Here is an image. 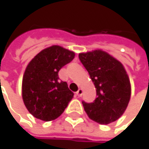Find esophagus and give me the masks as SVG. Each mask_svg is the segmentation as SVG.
Instances as JSON below:
<instances>
[{"instance_id":"1","label":"esophagus","mask_w":149,"mask_h":149,"mask_svg":"<svg viewBox=\"0 0 149 149\" xmlns=\"http://www.w3.org/2000/svg\"><path fill=\"white\" fill-rule=\"evenodd\" d=\"M82 94H83V90H82L81 88H79L78 91L76 92V95H77L78 97H81V96L82 95Z\"/></svg>"}]
</instances>
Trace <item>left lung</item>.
<instances>
[{"instance_id": "1", "label": "left lung", "mask_w": 149, "mask_h": 149, "mask_svg": "<svg viewBox=\"0 0 149 149\" xmlns=\"http://www.w3.org/2000/svg\"><path fill=\"white\" fill-rule=\"evenodd\" d=\"M96 88L94 102H82L88 116L100 124H109L125 112L131 96V85L123 65L101 49L79 54Z\"/></svg>"}]
</instances>
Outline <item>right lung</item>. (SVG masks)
<instances>
[{
    "mask_svg": "<svg viewBox=\"0 0 149 149\" xmlns=\"http://www.w3.org/2000/svg\"><path fill=\"white\" fill-rule=\"evenodd\" d=\"M74 53L54 45L41 50L28 64L22 78V99L36 118L49 121L58 118L74 97L68 83L59 80L60 69Z\"/></svg>",
    "mask_w": 149,
    "mask_h": 149,
    "instance_id": "add662e5",
    "label": "right lung"
}]
</instances>
